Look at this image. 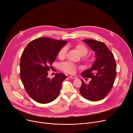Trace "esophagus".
Instances as JSON below:
<instances>
[{
  "label": "esophagus",
  "instance_id": "esophagus-1",
  "mask_svg": "<svg viewBox=\"0 0 133 133\" xmlns=\"http://www.w3.org/2000/svg\"><path fill=\"white\" fill-rule=\"evenodd\" d=\"M69 78H72V79H77V77L76 76H75V75H73V76H69Z\"/></svg>",
  "mask_w": 133,
  "mask_h": 133
}]
</instances>
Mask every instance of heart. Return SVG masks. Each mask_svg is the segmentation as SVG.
<instances>
[{
	"label": "heart",
	"instance_id": "obj_1",
	"mask_svg": "<svg viewBox=\"0 0 133 133\" xmlns=\"http://www.w3.org/2000/svg\"><path fill=\"white\" fill-rule=\"evenodd\" d=\"M75 48L78 51V53L80 54V55L83 57L85 55L87 54L89 50L87 46L82 43L77 44L75 46ZM66 53H67L66 47H63V48H62L59 50L58 54V58L61 60L64 59L66 57ZM83 59L85 61H87V62H88L90 60V58L88 56L84 57ZM61 69L62 71H63L64 72L71 74H74L76 70V66L73 63H71V62H67L61 64Z\"/></svg>",
	"mask_w": 133,
	"mask_h": 133
}]
</instances>
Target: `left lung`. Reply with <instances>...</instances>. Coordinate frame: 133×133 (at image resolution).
Here are the masks:
<instances>
[{
	"label": "left lung",
	"instance_id": "left-lung-1",
	"mask_svg": "<svg viewBox=\"0 0 133 133\" xmlns=\"http://www.w3.org/2000/svg\"><path fill=\"white\" fill-rule=\"evenodd\" d=\"M83 41L95 51L96 59L91 68L82 73V77L91 78V80L86 84L81 79L79 91L84 98L97 101L104 98L112 88L116 74V64L113 53L105 44L91 39H85Z\"/></svg>",
	"mask_w": 133,
	"mask_h": 133
}]
</instances>
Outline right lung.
<instances>
[{
	"instance_id": "1",
	"label": "right lung",
	"mask_w": 133,
	"mask_h": 133,
	"mask_svg": "<svg viewBox=\"0 0 133 133\" xmlns=\"http://www.w3.org/2000/svg\"><path fill=\"white\" fill-rule=\"evenodd\" d=\"M66 43L67 41L48 37L38 38L29 42L22 54L21 80L29 96L38 103H49L59 94L66 76L59 72L50 78L48 71Z\"/></svg>"
}]
</instances>
